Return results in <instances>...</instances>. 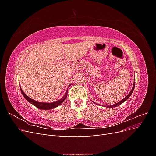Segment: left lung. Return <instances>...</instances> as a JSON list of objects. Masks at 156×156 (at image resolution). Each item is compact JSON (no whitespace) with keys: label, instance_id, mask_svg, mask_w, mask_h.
Masks as SVG:
<instances>
[{"label":"left lung","instance_id":"1","mask_svg":"<svg viewBox=\"0 0 156 156\" xmlns=\"http://www.w3.org/2000/svg\"><path fill=\"white\" fill-rule=\"evenodd\" d=\"M135 79H134V83H133V88H132L131 90L129 92V93L127 94V95L124 98L122 99V100L121 101H120L119 102H118L117 103H115V104H113L112 105H107V106H105V107H108V108H112V107H116L117 106H119L120 105H121L122 103H124L125 101H126L127 100H128V98L130 97V96L132 94V93H133V90H134V88H135ZM98 104V103H97Z\"/></svg>","mask_w":156,"mask_h":156}]
</instances>
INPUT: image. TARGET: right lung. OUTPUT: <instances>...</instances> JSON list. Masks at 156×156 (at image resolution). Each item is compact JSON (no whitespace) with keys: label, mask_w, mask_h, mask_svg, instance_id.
Wrapping results in <instances>:
<instances>
[{"label":"right lung","mask_w":156,"mask_h":156,"mask_svg":"<svg viewBox=\"0 0 156 156\" xmlns=\"http://www.w3.org/2000/svg\"><path fill=\"white\" fill-rule=\"evenodd\" d=\"M70 84L69 87L71 86ZM21 89V92L23 94V96H24V98L26 99V100L29 101L31 104H32L33 105H34L35 107H36L37 108H40V109H42V110H50L52 109V108H54L57 107L58 106H59L60 105L62 104V103L64 102V101L66 100V98L67 96H68V90H66V91L65 94L64 96L60 99V100H58V101H56L55 102L53 103H44V102H39V101H36L34 100H32L30 98H29V96H27L26 94L23 92V91L22 90L21 87H20Z\"/></svg>","instance_id":"obj_1"}]
</instances>
